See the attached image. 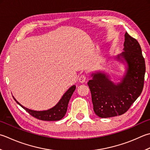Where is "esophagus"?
<instances>
[{"mask_svg":"<svg viewBox=\"0 0 150 150\" xmlns=\"http://www.w3.org/2000/svg\"><path fill=\"white\" fill-rule=\"evenodd\" d=\"M86 76H85L84 75H81L79 78V81L81 83H84L85 81H86Z\"/></svg>","mask_w":150,"mask_h":150,"instance_id":"34e87169","label":"esophagus"}]
</instances>
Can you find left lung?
<instances>
[{"instance_id":"8db88e82","label":"left lung","mask_w":150,"mask_h":150,"mask_svg":"<svg viewBox=\"0 0 150 150\" xmlns=\"http://www.w3.org/2000/svg\"><path fill=\"white\" fill-rule=\"evenodd\" d=\"M124 51L116 58L127 64L121 82L114 84L103 73H92L88 82L92 94L93 110L101 118L120 116L127 112L141 94L146 72L145 60L137 40L125 34ZM124 58L122 59L121 58Z\"/></svg>"}]
</instances>
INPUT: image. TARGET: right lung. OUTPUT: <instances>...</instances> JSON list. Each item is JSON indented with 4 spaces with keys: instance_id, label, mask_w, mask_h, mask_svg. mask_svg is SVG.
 <instances>
[{
    "instance_id": "add662e5",
    "label": "right lung",
    "mask_w": 150,
    "mask_h": 150,
    "mask_svg": "<svg viewBox=\"0 0 150 150\" xmlns=\"http://www.w3.org/2000/svg\"><path fill=\"white\" fill-rule=\"evenodd\" d=\"M75 88L76 86L75 85L70 87L67 90V92L63 95V96L62 97L59 102L54 107L50 108V109L47 110L36 111L28 109V108L23 107L13 97V98L14 100L17 103V104H19L21 107L24 108L26 112H28L32 116L34 117V118L38 120H43V121H57V120H61L65 116L67 112V105H68L69 99L71 98Z\"/></svg>"
}]
</instances>
